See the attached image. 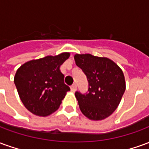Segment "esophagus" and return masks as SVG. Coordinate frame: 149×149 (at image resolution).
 I'll list each match as a JSON object with an SVG mask.
<instances>
[{
	"label": "esophagus",
	"mask_w": 149,
	"mask_h": 149,
	"mask_svg": "<svg viewBox=\"0 0 149 149\" xmlns=\"http://www.w3.org/2000/svg\"><path fill=\"white\" fill-rule=\"evenodd\" d=\"M70 88H71L72 92H73V93H74L75 91H76V89H77V85H76V84H73Z\"/></svg>",
	"instance_id": "1"
}]
</instances>
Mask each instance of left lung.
I'll use <instances>...</instances> for the list:
<instances>
[{
	"instance_id": "obj_1",
	"label": "left lung",
	"mask_w": 149,
	"mask_h": 149,
	"mask_svg": "<svg viewBox=\"0 0 149 149\" xmlns=\"http://www.w3.org/2000/svg\"><path fill=\"white\" fill-rule=\"evenodd\" d=\"M74 60L88 81V93H75L81 112L91 120H104L117 109L126 88L122 69L111 59L89 53H77Z\"/></svg>"
}]
</instances>
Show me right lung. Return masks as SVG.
Here are the masks:
<instances>
[{
	"mask_svg": "<svg viewBox=\"0 0 149 149\" xmlns=\"http://www.w3.org/2000/svg\"><path fill=\"white\" fill-rule=\"evenodd\" d=\"M69 52L25 62L18 68L14 83L21 102L33 114L48 116L58 109L70 88L64 82L61 65Z\"/></svg>",
	"mask_w": 149,
	"mask_h": 149,
	"instance_id": "1",
	"label": "right lung"
}]
</instances>
